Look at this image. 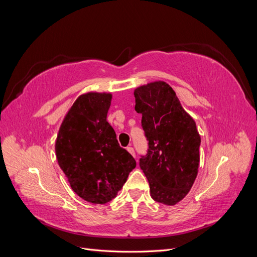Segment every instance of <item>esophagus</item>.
Here are the masks:
<instances>
[{
	"instance_id": "obj_1",
	"label": "esophagus",
	"mask_w": 257,
	"mask_h": 257,
	"mask_svg": "<svg viewBox=\"0 0 257 257\" xmlns=\"http://www.w3.org/2000/svg\"><path fill=\"white\" fill-rule=\"evenodd\" d=\"M132 155H133V157H135V151H134V149L132 147H127V149H126Z\"/></svg>"
}]
</instances>
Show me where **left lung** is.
<instances>
[{
  "instance_id": "8db88e82",
  "label": "left lung",
  "mask_w": 257,
  "mask_h": 257,
  "mask_svg": "<svg viewBox=\"0 0 257 257\" xmlns=\"http://www.w3.org/2000/svg\"><path fill=\"white\" fill-rule=\"evenodd\" d=\"M135 110L149 148L139 166L150 185L151 197L174 206L182 200L195 181L199 166L200 136L175 91L164 81L135 89Z\"/></svg>"
}]
</instances>
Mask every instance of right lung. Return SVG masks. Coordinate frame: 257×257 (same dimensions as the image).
<instances>
[{
  "instance_id": "obj_1",
  "label": "right lung",
  "mask_w": 257,
  "mask_h": 257,
  "mask_svg": "<svg viewBox=\"0 0 257 257\" xmlns=\"http://www.w3.org/2000/svg\"><path fill=\"white\" fill-rule=\"evenodd\" d=\"M111 93L88 92L77 97L56 141L59 166L72 190L91 204H106L126 182L136 161L119 146L107 122Z\"/></svg>"
}]
</instances>
